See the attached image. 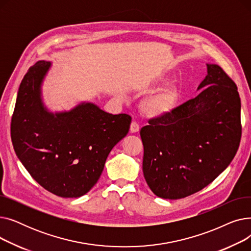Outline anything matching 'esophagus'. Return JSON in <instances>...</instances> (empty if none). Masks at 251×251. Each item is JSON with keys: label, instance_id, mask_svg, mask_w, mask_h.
Wrapping results in <instances>:
<instances>
[{"label": "esophagus", "instance_id": "34e87169", "mask_svg": "<svg viewBox=\"0 0 251 251\" xmlns=\"http://www.w3.org/2000/svg\"><path fill=\"white\" fill-rule=\"evenodd\" d=\"M130 131L132 133H135V132H138L139 131V124L136 122V121H132V123H131L130 125Z\"/></svg>", "mask_w": 251, "mask_h": 251}]
</instances>
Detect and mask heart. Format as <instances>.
Returning a JSON list of instances; mask_svg holds the SVG:
<instances>
[{
    "mask_svg": "<svg viewBox=\"0 0 251 251\" xmlns=\"http://www.w3.org/2000/svg\"><path fill=\"white\" fill-rule=\"evenodd\" d=\"M166 80L163 74H159L155 78V82H162ZM179 89L172 84L166 85L154 94L143 100L142 109L148 116L151 118H159L166 116L172 112L179 100Z\"/></svg>",
    "mask_w": 251,
    "mask_h": 251,
    "instance_id": "obj_1",
    "label": "heart"
}]
</instances>
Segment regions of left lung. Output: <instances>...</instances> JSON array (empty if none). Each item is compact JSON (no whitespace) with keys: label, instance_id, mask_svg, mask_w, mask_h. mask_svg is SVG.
Returning <instances> with one entry per match:
<instances>
[{"label":"left lung","instance_id":"left-lung-1","mask_svg":"<svg viewBox=\"0 0 251 251\" xmlns=\"http://www.w3.org/2000/svg\"><path fill=\"white\" fill-rule=\"evenodd\" d=\"M201 94L140 130L142 170L151 190L179 200L203 189L225 170L241 139L237 86L220 66L206 64Z\"/></svg>","mask_w":251,"mask_h":251}]
</instances>
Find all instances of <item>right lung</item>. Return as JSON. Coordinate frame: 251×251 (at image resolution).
Listing matches in <instances>:
<instances>
[{
    "instance_id": "add662e5",
    "label": "right lung",
    "mask_w": 251,
    "mask_h": 251,
    "mask_svg": "<svg viewBox=\"0 0 251 251\" xmlns=\"http://www.w3.org/2000/svg\"><path fill=\"white\" fill-rule=\"evenodd\" d=\"M50 65L38 61L22 79L11 120L12 143L39 185L61 197H79L100 179L110 151L127 135L131 117L109 114L91 102L49 112L41 86Z\"/></svg>"
}]
</instances>
